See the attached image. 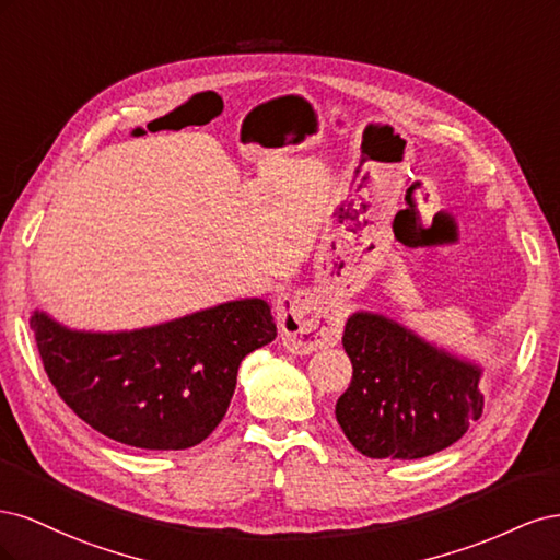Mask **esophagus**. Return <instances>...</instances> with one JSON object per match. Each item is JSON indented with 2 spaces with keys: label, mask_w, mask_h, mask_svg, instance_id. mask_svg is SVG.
I'll list each match as a JSON object with an SVG mask.
<instances>
[{
  "label": "esophagus",
  "mask_w": 560,
  "mask_h": 560,
  "mask_svg": "<svg viewBox=\"0 0 560 560\" xmlns=\"http://www.w3.org/2000/svg\"><path fill=\"white\" fill-rule=\"evenodd\" d=\"M276 319L287 350L311 354L315 350L336 346L341 338L343 322L334 313H315L308 294H284L276 303Z\"/></svg>",
  "instance_id": "obj_1"
}]
</instances>
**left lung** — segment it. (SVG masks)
<instances>
[{
	"instance_id": "8db88e82",
	"label": "left lung",
	"mask_w": 560,
	"mask_h": 560,
	"mask_svg": "<svg viewBox=\"0 0 560 560\" xmlns=\"http://www.w3.org/2000/svg\"><path fill=\"white\" fill-rule=\"evenodd\" d=\"M352 381L336 401L348 442L376 460H418L448 448L481 418L483 369L381 313L346 322Z\"/></svg>"
}]
</instances>
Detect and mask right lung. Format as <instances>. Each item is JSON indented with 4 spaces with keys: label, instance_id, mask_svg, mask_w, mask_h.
<instances>
[{
    "label": "right lung",
    "instance_id": "add662e5",
    "mask_svg": "<svg viewBox=\"0 0 560 560\" xmlns=\"http://www.w3.org/2000/svg\"><path fill=\"white\" fill-rule=\"evenodd\" d=\"M48 381L93 430L147 451L200 444L222 422L238 366L278 336L264 299H238L130 331L30 317Z\"/></svg>",
    "mask_w": 560,
    "mask_h": 560
}]
</instances>
